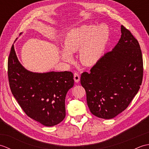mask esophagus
Masks as SVG:
<instances>
[{
  "label": "esophagus",
  "mask_w": 149,
  "mask_h": 149,
  "mask_svg": "<svg viewBox=\"0 0 149 149\" xmlns=\"http://www.w3.org/2000/svg\"><path fill=\"white\" fill-rule=\"evenodd\" d=\"M74 81L75 83H78V82L80 81V76H79V75L78 73H77V72L74 73Z\"/></svg>",
  "instance_id": "1"
}]
</instances>
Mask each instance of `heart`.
<instances>
[{
	"label": "heart",
	"mask_w": 149,
	"mask_h": 149,
	"mask_svg": "<svg viewBox=\"0 0 149 149\" xmlns=\"http://www.w3.org/2000/svg\"><path fill=\"white\" fill-rule=\"evenodd\" d=\"M109 35V28L102 24L95 27L92 25H84L71 30L66 35L65 42V51L61 53L62 58L66 61L71 59L70 53L79 49V58L84 65L95 63L104 49Z\"/></svg>",
	"instance_id": "heart-1"
}]
</instances>
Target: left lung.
I'll return each instance as SVG.
<instances>
[{
	"label": "left lung",
	"mask_w": 149,
	"mask_h": 149,
	"mask_svg": "<svg viewBox=\"0 0 149 149\" xmlns=\"http://www.w3.org/2000/svg\"><path fill=\"white\" fill-rule=\"evenodd\" d=\"M122 35L114 49L100 58L90 72L81 74L90 112L111 119L124 111L142 83L143 64L138 40L122 26Z\"/></svg>",
	"instance_id": "1"
}]
</instances>
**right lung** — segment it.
Returning <instances> with one entry per match:
<instances>
[{
  "instance_id": "1",
  "label": "right lung",
  "mask_w": 149,
  "mask_h": 149,
  "mask_svg": "<svg viewBox=\"0 0 149 149\" xmlns=\"http://www.w3.org/2000/svg\"><path fill=\"white\" fill-rule=\"evenodd\" d=\"M12 94L26 115L47 127L65 118V97L74 84L72 72L33 73L19 62L13 45L8 62Z\"/></svg>"
}]
</instances>
